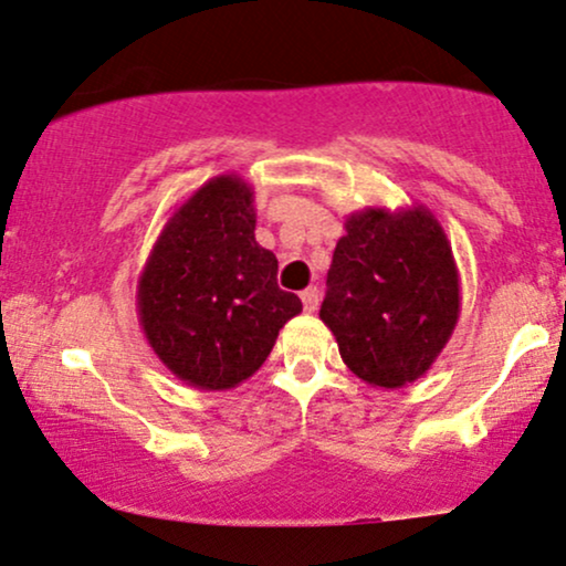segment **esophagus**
Returning <instances> with one entry per match:
<instances>
[{
    "label": "esophagus",
    "mask_w": 566,
    "mask_h": 566,
    "mask_svg": "<svg viewBox=\"0 0 566 566\" xmlns=\"http://www.w3.org/2000/svg\"><path fill=\"white\" fill-rule=\"evenodd\" d=\"M302 304H304V312H315L317 304H319V291L317 289H306L302 291Z\"/></svg>",
    "instance_id": "obj_1"
}]
</instances>
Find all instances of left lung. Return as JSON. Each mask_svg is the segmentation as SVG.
I'll return each mask as SVG.
<instances>
[{"label":"left lung","mask_w":566,"mask_h":566,"mask_svg":"<svg viewBox=\"0 0 566 566\" xmlns=\"http://www.w3.org/2000/svg\"><path fill=\"white\" fill-rule=\"evenodd\" d=\"M319 319L373 388L422 378L449 344L462 294L451 241L424 205L365 207L344 222Z\"/></svg>","instance_id":"1"}]
</instances>
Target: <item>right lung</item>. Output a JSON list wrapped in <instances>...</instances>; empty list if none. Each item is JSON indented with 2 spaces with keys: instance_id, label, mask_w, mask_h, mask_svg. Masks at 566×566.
Returning <instances> with one entry per match:
<instances>
[{
  "instance_id": "1",
  "label": "right lung",
  "mask_w": 566,
  "mask_h": 566,
  "mask_svg": "<svg viewBox=\"0 0 566 566\" xmlns=\"http://www.w3.org/2000/svg\"><path fill=\"white\" fill-rule=\"evenodd\" d=\"M254 188L209 178L159 230L138 275V323L159 361L199 390H230L270 357L302 312L277 289V260L254 239Z\"/></svg>"
}]
</instances>
